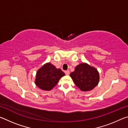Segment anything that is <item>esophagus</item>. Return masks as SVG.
I'll list each match as a JSON object with an SVG mask.
<instances>
[{"instance_id": "34e87169", "label": "esophagus", "mask_w": 128, "mask_h": 128, "mask_svg": "<svg viewBox=\"0 0 128 128\" xmlns=\"http://www.w3.org/2000/svg\"><path fill=\"white\" fill-rule=\"evenodd\" d=\"M64 72H65V73H66V75H69V73H70V72H69V70H68L64 71Z\"/></svg>"}]
</instances>
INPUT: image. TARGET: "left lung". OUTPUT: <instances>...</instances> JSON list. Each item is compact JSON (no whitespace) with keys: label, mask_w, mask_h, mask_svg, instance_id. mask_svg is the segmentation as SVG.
Listing matches in <instances>:
<instances>
[{"label":"left lung","mask_w":128,"mask_h":128,"mask_svg":"<svg viewBox=\"0 0 128 128\" xmlns=\"http://www.w3.org/2000/svg\"><path fill=\"white\" fill-rule=\"evenodd\" d=\"M70 76L75 85L83 92L92 90L99 81L97 69L85 62L76 66L74 71L70 73Z\"/></svg>","instance_id":"8db88e82"}]
</instances>
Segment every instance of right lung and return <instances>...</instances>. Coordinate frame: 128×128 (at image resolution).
Returning a JSON list of instances; mask_svg holds the SVG:
<instances>
[{
	"mask_svg": "<svg viewBox=\"0 0 128 128\" xmlns=\"http://www.w3.org/2000/svg\"><path fill=\"white\" fill-rule=\"evenodd\" d=\"M64 75L61 69H57L50 62H47L36 72V85L42 90H51Z\"/></svg>",
	"mask_w": 128,
	"mask_h": 128,
	"instance_id": "add662e5",
	"label": "right lung"
}]
</instances>
